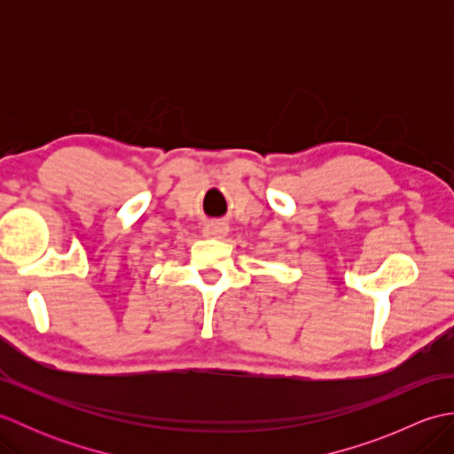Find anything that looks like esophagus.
<instances>
[{
    "label": "esophagus",
    "mask_w": 454,
    "mask_h": 454,
    "mask_svg": "<svg viewBox=\"0 0 454 454\" xmlns=\"http://www.w3.org/2000/svg\"><path fill=\"white\" fill-rule=\"evenodd\" d=\"M202 234H205L207 238L222 239L228 234V226L222 224V222H208V224L202 228Z\"/></svg>",
    "instance_id": "obj_1"
}]
</instances>
